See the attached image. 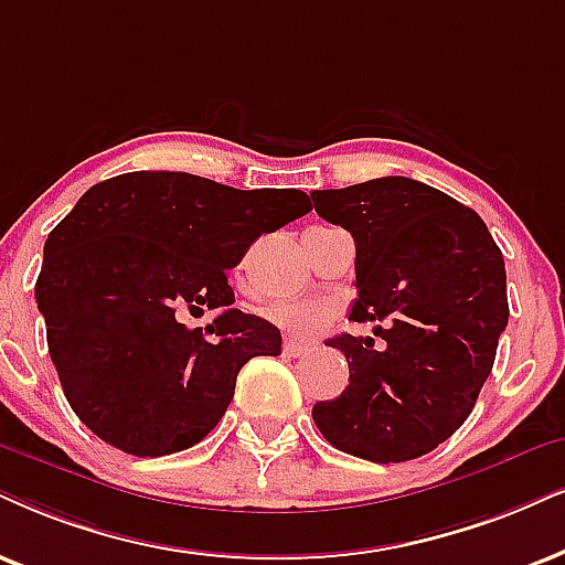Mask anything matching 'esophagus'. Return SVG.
I'll use <instances>...</instances> for the list:
<instances>
[{"mask_svg":"<svg viewBox=\"0 0 565 565\" xmlns=\"http://www.w3.org/2000/svg\"><path fill=\"white\" fill-rule=\"evenodd\" d=\"M284 352H287L289 356H299L307 352V344H302V341H297V339H287L284 341Z\"/></svg>","mask_w":565,"mask_h":565,"instance_id":"obj_1","label":"esophagus"}]
</instances>
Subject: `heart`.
Here are the masks:
<instances>
[{"label":"heart","instance_id":"1","mask_svg":"<svg viewBox=\"0 0 565 565\" xmlns=\"http://www.w3.org/2000/svg\"><path fill=\"white\" fill-rule=\"evenodd\" d=\"M263 316L284 333L312 339L331 326L333 307L320 299H274L263 307Z\"/></svg>","mask_w":565,"mask_h":565}]
</instances>
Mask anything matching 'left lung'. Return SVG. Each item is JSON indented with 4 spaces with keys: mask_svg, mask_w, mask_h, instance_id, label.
<instances>
[{
    "mask_svg": "<svg viewBox=\"0 0 565 565\" xmlns=\"http://www.w3.org/2000/svg\"><path fill=\"white\" fill-rule=\"evenodd\" d=\"M318 216L354 237L356 289L349 320L375 335L341 333L349 385L312 406L339 451L375 463L430 454L463 425L509 326L501 247L484 221L409 177L316 190Z\"/></svg>",
    "mask_w": 565,
    "mask_h": 565,
    "instance_id": "8db88e82",
    "label": "left lung"
}]
</instances>
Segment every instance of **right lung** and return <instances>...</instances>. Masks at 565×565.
<instances>
[{"mask_svg":"<svg viewBox=\"0 0 565 565\" xmlns=\"http://www.w3.org/2000/svg\"><path fill=\"white\" fill-rule=\"evenodd\" d=\"M312 211L302 190H237L184 171L98 182L44 245L35 302L70 406L132 456L209 435L242 365L281 354V331L234 310L226 270L260 234ZM220 316L190 332L184 311Z\"/></svg>","mask_w":565,"mask_h":565,"instance_id":"1","label":"right lung"}]
</instances>
